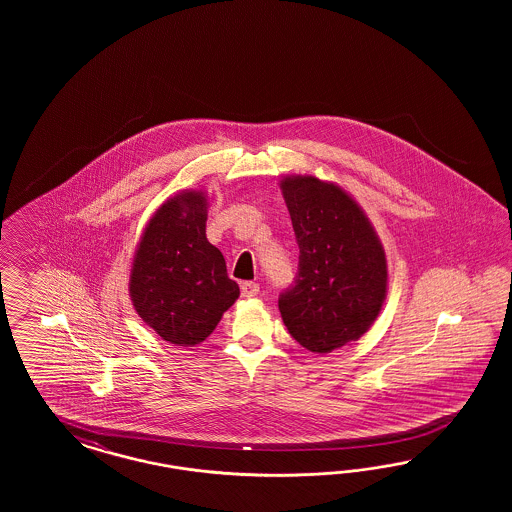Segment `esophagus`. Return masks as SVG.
Returning a JSON list of instances; mask_svg holds the SVG:
<instances>
[{"instance_id":"obj_1","label":"esophagus","mask_w":512,"mask_h":512,"mask_svg":"<svg viewBox=\"0 0 512 512\" xmlns=\"http://www.w3.org/2000/svg\"><path fill=\"white\" fill-rule=\"evenodd\" d=\"M240 289H242V296H246V298H251V296L259 295V283H255V281H244L242 285H240Z\"/></svg>"}]
</instances>
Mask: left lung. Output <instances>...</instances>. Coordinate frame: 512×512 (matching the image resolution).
<instances>
[{"label": "left lung", "instance_id": "left-lung-1", "mask_svg": "<svg viewBox=\"0 0 512 512\" xmlns=\"http://www.w3.org/2000/svg\"><path fill=\"white\" fill-rule=\"evenodd\" d=\"M298 272L279 295L289 334L311 353H330L370 328L387 295V259L368 217L334 184L313 176L281 182Z\"/></svg>", "mask_w": 512, "mask_h": 512}]
</instances>
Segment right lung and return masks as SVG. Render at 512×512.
<instances>
[{
    "instance_id": "add662e5",
    "label": "right lung",
    "mask_w": 512,
    "mask_h": 512,
    "mask_svg": "<svg viewBox=\"0 0 512 512\" xmlns=\"http://www.w3.org/2000/svg\"><path fill=\"white\" fill-rule=\"evenodd\" d=\"M129 291L142 321L169 343L191 347L214 332L240 289L206 238L201 193L178 195L155 212L135 255Z\"/></svg>"
}]
</instances>
